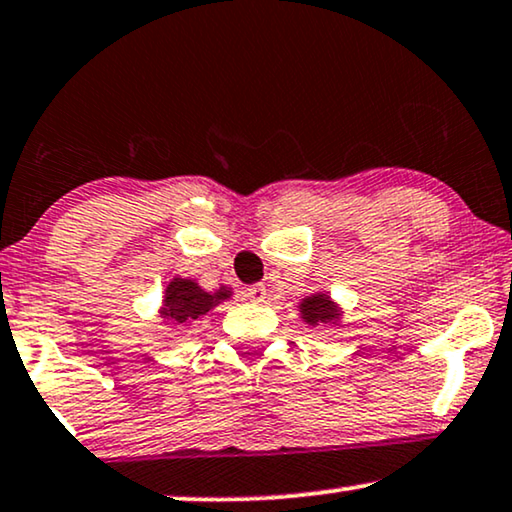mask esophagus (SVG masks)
<instances>
[{"label": "esophagus", "instance_id": "esophagus-1", "mask_svg": "<svg viewBox=\"0 0 512 512\" xmlns=\"http://www.w3.org/2000/svg\"><path fill=\"white\" fill-rule=\"evenodd\" d=\"M243 297L248 299V302H252V304H262V302H267V288H264L262 283L250 285V288L243 290Z\"/></svg>", "mask_w": 512, "mask_h": 512}]
</instances>
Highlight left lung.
Returning <instances> with one entry per match:
<instances>
[{
    "mask_svg": "<svg viewBox=\"0 0 512 512\" xmlns=\"http://www.w3.org/2000/svg\"><path fill=\"white\" fill-rule=\"evenodd\" d=\"M302 316L309 325H318V323H330V320H335L339 313L332 302L323 295H316V297H309L304 299L302 304Z\"/></svg>",
    "mask_w": 512,
    "mask_h": 512,
    "instance_id": "left-lung-1",
    "label": "left lung"
}]
</instances>
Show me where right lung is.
Instances as JSON below:
<instances>
[{
  "label": "right lung",
  "mask_w": 512,
  "mask_h": 512,
  "mask_svg": "<svg viewBox=\"0 0 512 512\" xmlns=\"http://www.w3.org/2000/svg\"><path fill=\"white\" fill-rule=\"evenodd\" d=\"M229 297V290H217L215 295L203 292L194 281L187 278H175L173 283L166 288V299H163V318H168L170 323H192L213 309L215 304H220L222 299Z\"/></svg>",
  "instance_id": "1"
}]
</instances>
